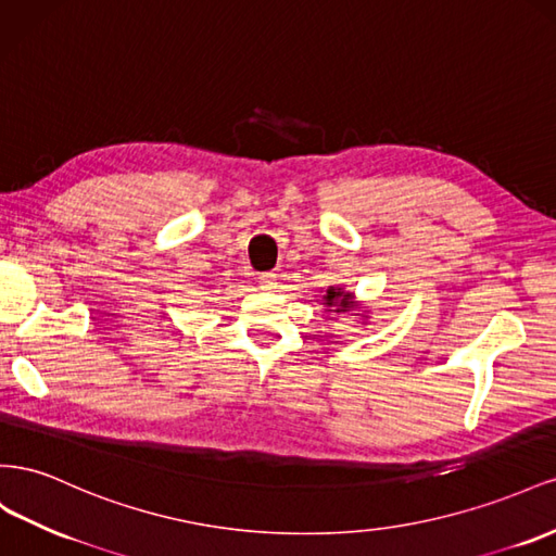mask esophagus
I'll return each mask as SVG.
<instances>
[{"instance_id":"obj_1","label":"esophagus","mask_w":556,"mask_h":556,"mask_svg":"<svg viewBox=\"0 0 556 556\" xmlns=\"http://www.w3.org/2000/svg\"><path fill=\"white\" fill-rule=\"evenodd\" d=\"M258 283H261L263 291H275V289H277V275H273V273L261 275V277H258Z\"/></svg>"}]
</instances>
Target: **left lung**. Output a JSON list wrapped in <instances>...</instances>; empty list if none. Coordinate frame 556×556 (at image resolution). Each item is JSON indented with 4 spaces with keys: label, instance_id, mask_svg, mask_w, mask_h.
Segmentation results:
<instances>
[{
    "label": "left lung",
    "instance_id": "1",
    "mask_svg": "<svg viewBox=\"0 0 556 556\" xmlns=\"http://www.w3.org/2000/svg\"><path fill=\"white\" fill-rule=\"evenodd\" d=\"M321 305L326 307V312H336V314H352L358 309L356 295L344 291L342 287H328L321 298ZM352 316H363V319H368V314H352Z\"/></svg>",
    "mask_w": 556,
    "mask_h": 556
}]
</instances>
